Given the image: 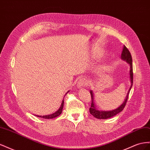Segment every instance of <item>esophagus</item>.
<instances>
[{"instance_id":"esophagus-1","label":"esophagus","mask_w":150,"mask_h":150,"mask_svg":"<svg viewBox=\"0 0 150 150\" xmlns=\"http://www.w3.org/2000/svg\"><path fill=\"white\" fill-rule=\"evenodd\" d=\"M88 81L85 78H81L78 83V87H83L88 84Z\"/></svg>"}]
</instances>
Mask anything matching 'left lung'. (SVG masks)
Listing matches in <instances>:
<instances>
[{
  "mask_svg": "<svg viewBox=\"0 0 150 150\" xmlns=\"http://www.w3.org/2000/svg\"><path fill=\"white\" fill-rule=\"evenodd\" d=\"M121 58L123 60H125L126 62H128L129 65H130V71H129V74H130V79H131V87L128 91V94H127V96L126 97V99L125 101L123 102L121 105L117 108V109L115 110L112 111H99L97 110L96 108H95L94 104V100H93V92L91 91V108H89V112L94 117H96L98 119H100V120H104V119H108V118H110V117L114 116L116 115L117 114H118L119 112L122 111V110L125 108L126 104L127 103V101H128V96H129V91L131 89V87L133 86V62H132V57H131V53L129 52V50L128 49L125 45L123 46V49H122V51L121 53Z\"/></svg>",
  "mask_w": 150,
  "mask_h": 150,
  "instance_id": "left-lung-1",
  "label": "left lung"
}]
</instances>
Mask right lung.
<instances>
[{"mask_svg": "<svg viewBox=\"0 0 150 150\" xmlns=\"http://www.w3.org/2000/svg\"><path fill=\"white\" fill-rule=\"evenodd\" d=\"M69 91H68L67 93L69 92ZM67 94V93H66ZM63 106H64V100H62V102L61 103V107L59 108V110L55 112L52 115H46V116H37L38 117H42V118L44 119H52V118H54V117H56L58 116H59L61 113H62V108H63Z\"/></svg>", "mask_w": 150, "mask_h": 150, "instance_id": "obj_1", "label": "right lung"}]
</instances>
